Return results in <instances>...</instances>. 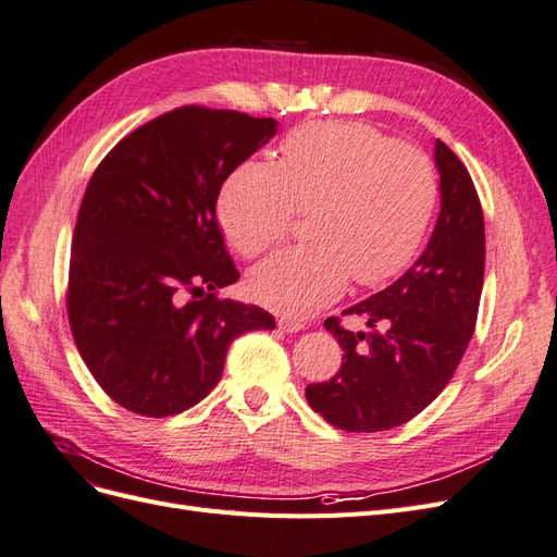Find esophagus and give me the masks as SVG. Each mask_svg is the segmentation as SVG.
Returning <instances> with one entry per match:
<instances>
[{"instance_id":"34e87169","label":"esophagus","mask_w":557,"mask_h":557,"mask_svg":"<svg viewBox=\"0 0 557 557\" xmlns=\"http://www.w3.org/2000/svg\"><path fill=\"white\" fill-rule=\"evenodd\" d=\"M278 330L293 334V332H301V330H305V323H301V320H295V318L281 315V318H278Z\"/></svg>"}]
</instances>
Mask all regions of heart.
<instances>
[{"mask_svg":"<svg viewBox=\"0 0 557 557\" xmlns=\"http://www.w3.org/2000/svg\"><path fill=\"white\" fill-rule=\"evenodd\" d=\"M440 197L434 166L360 123H318L281 144V160H246L218 199V218L242 256L274 246L297 211H311L313 244L274 252L250 272L260 305L307 315L339 297L348 278L379 285L423 246Z\"/></svg>","mask_w":557,"mask_h":557,"instance_id":"1","label":"heart"}]
</instances>
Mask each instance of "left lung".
<instances>
[{"mask_svg":"<svg viewBox=\"0 0 557 557\" xmlns=\"http://www.w3.org/2000/svg\"><path fill=\"white\" fill-rule=\"evenodd\" d=\"M434 164L442 209L423 256L344 311L362 315L367 332L325 320L344 350L342 369L307 385V401L339 430L381 432L418 416L444 391L474 334L485 269L481 201L465 164L440 139Z\"/></svg>","mask_w":557,"mask_h":557,"instance_id":"obj_1","label":"left lung"}]
</instances>
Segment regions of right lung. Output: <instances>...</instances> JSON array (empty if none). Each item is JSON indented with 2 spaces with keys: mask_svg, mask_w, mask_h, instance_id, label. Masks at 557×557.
I'll use <instances>...</instances> for the list:
<instances>
[{
  "mask_svg": "<svg viewBox=\"0 0 557 557\" xmlns=\"http://www.w3.org/2000/svg\"><path fill=\"white\" fill-rule=\"evenodd\" d=\"M274 117L183 107L141 125L97 166L72 242L66 311L76 348L127 411L176 416L221 381L230 344L274 315L215 290L239 281L215 201L276 134Z\"/></svg>",
  "mask_w": 557,
  "mask_h": 557,
  "instance_id": "right-lung-1",
  "label": "right lung"
}]
</instances>
